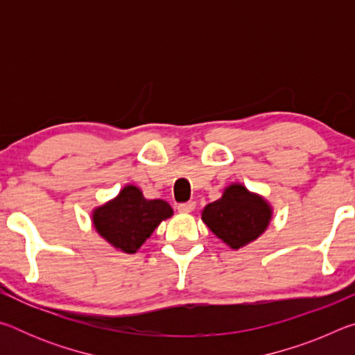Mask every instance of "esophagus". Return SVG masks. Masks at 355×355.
Returning a JSON list of instances; mask_svg holds the SVG:
<instances>
[{
  "mask_svg": "<svg viewBox=\"0 0 355 355\" xmlns=\"http://www.w3.org/2000/svg\"><path fill=\"white\" fill-rule=\"evenodd\" d=\"M194 208H196V202H192V200L184 202V203H178V211H182V213H191Z\"/></svg>",
  "mask_w": 355,
  "mask_h": 355,
  "instance_id": "esophagus-1",
  "label": "esophagus"
}]
</instances>
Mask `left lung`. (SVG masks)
Returning <instances> with one entry per match:
<instances>
[{
	"label": "left lung",
	"mask_w": 355,
	"mask_h": 355,
	"mask_svg": "<svg viewBox=\"0 0 355 355\" xmlns=\"http://www.w3.org/2000/svg\"><path fill=\"white\" fill-rule=\"evenodd\" d=\"M271 207L243 184H230L219 200L203 208L202 220L232 249L254 241L271 220Z\"/></svg>",
	"instance_id": "1"
}]
</instances>
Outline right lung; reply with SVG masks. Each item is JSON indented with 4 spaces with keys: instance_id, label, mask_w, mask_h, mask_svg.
<instances>
[{
    "instance_id": "1",
    "label": "right lung",
    "mask_w": 355,
    "mask_h": 355,
    "mask_svg": "<svg viewBox=\"0 0 355 355\" xmlns=\"http://www.w3.org/2000/svg\"><path fill=\"white\" fill-rule=\"evenodd\" d=\"M172 208L161 199L147 200L136 186H125L116 199L94 211V227L107 243L127 254L146 243L155 228L172 216Z\"/></svg>"
}]
</instances>
